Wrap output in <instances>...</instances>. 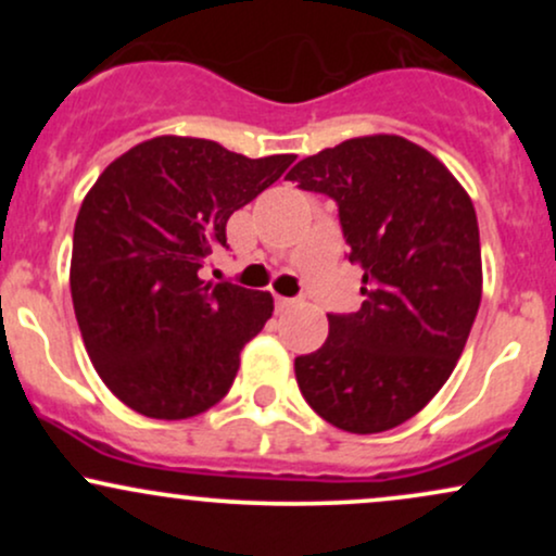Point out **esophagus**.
Here are the masks:
<instances>
[{
    "mask_svg": "<svg viewBox=\"0 0 556 556\" xmlns=\"http://www.w3.org/2000/svg\"><path fill=\"white\" fill-rule=\"evenodd\" d=\"M298 303H300L298 298H282V295H277V308H279V311H285V308H295Z\"/></svg>",
    "mask_w": 556,
    "mask_h": 556,
    "instance_id": "34e87169",
    "label": "esophagus"
}]
</instances>
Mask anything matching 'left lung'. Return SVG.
I'll return each mask as SVG.
<instances>
[{"label":"left lung","instance_id":"8db88e82","mask_svg":"<svg viewBox=\"0 0 556 556\" xmlns=\"http://www.w3.org/2000/svg\"><path fill=\"white\" fill-rule=\"evenodd\" d=\"M285 180L340 208L363 305L327 314L329 337L298 355L305 402L337 429L405 424L455 371L481 305L473 201L429 151L400 136L350 138L303 159Z\"/></svg>","mask_w":556,"mask_h":556}]
</instances>
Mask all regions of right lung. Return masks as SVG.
Segmentation results:
<instances>
[{
	"instance_id": "right-lung-1",
	"label": "right lung",
	"mask_w": 556,
	"mask_h": 556,
	"mask_svg": "<svg viewBox=\"0 0 556 556\" xmlns=\"http://www.w3.org/2000/svg\"><path fill=\"white\" fill-rule=\"evenodd\" d=\"M292 162L162 136L114 159L88 190L70 264L75 318L101 381L140 416H198L232 387L240 350L269 321L274 300L198 271L229 248V216Z\"/></svg>"
}]
</instances>
